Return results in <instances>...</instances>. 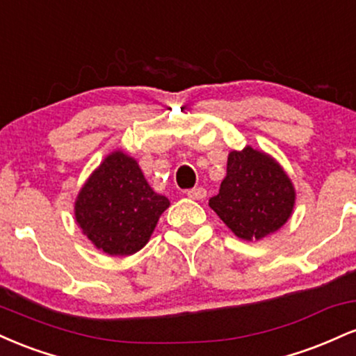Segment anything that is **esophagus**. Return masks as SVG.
Wrapping results in <instances>:
<instances>
[{"mask_svg": "<svg viewBox=\"0 0 356 356\" xmlns=\"http://www.w3.org/2000/svg\"><path fill=\"white\" fill-rule=\"evenodd\" d=\"M206 195H207V192H206V189H204V187H194V189L187 191V197L194 199V201H202Z\"/></svg>", "mask_w": 356, "mask_h": 356, "instance_id": "1", "label": "esophagus"}]
</instances>
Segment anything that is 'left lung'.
Listing matches in <instances>:
<instances>
[{
	"label": "left lung",
	"instance_id": "8db88e82",
	"mask_svg": "<svg viewBox=\"0 0 356 356\" xmlns=\"http://www.w3.org/2000/svg\"><path fill=\"white\" fill-rule=\"evenodd\" d=\"M209 206L238 238L257 241L289 219L295 189L271 157L246 147L229 154L226 177Z\"/></svg>",
	"mask_w": 356,
	"mask_h": 356
}]
</instances>
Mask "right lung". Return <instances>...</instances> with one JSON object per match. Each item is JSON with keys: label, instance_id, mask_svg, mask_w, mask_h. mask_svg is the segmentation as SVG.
Instances as JSON below:
<instances>
[{"label": "right lung", "instance_id": "add662e5", "mask_svg": "<svg viewBox=\"0 0 356 356\" xmlns=\"http://www.w3.org/2000/svg\"><path fill=\"white\" fill-rule=\"evenodd\" d=\"M169 199L150 189L132 157L113 152L81 187L75 218L97 248L112 256L142 249Z\"/></svg>", "mask_w": 356, "mask_h": 356}]
</instances>
